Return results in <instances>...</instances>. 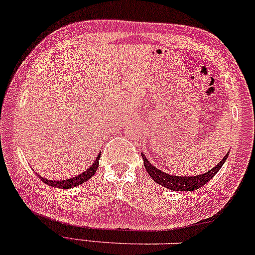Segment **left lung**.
<instances>
[{
  "label": "left lung",
  "mask_w": 255,
  "mask_h": 255,
  "mask_svg": "<svg viewBox=\"0 0 255 255\" xmlns=\"http://www.w3.org/2000/svg\"><path fill=\"white\" fill-rule=\"evenodd\" d=\"M228 155L229 154H227L225 157L220 160V163H219L217 166H214L212 170L207 171L205 174L195 175V177H177V175L167 174L165 172L158 170L157 167L151 165V164L148 162V159L144 157L143 154H141L143 158L144 168H146L150 177L154 179V181L159 183L160 186L166 187L167 189L175 191H193L196 189H199V188L204 186L206 182H209L210 180L218 173V171L220 170L223 163H225L227 158H228Z\"/></svg>",
  "instance_id": "1"
}]
</instances>
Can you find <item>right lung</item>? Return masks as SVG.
<instances>
[{
	"label": "right lung",
	"instance_id": "add662e5",
	"mask_svg": "<svg viewBox=\"0 0 255 255\" xmlns=\"http://www.w3.org/2000/svg\"><path fill=\"white\" fill-rule=\"evenodd\" d=\"M99 158H100V154L98 155V157L96 158L95 163L90 166L87 171H84L83 173L76 175L72 179H67V180H61V181H53V180H48L44 179L43 177H38L45 185L51 186V187H56V188H61V189H69V188H74L78 185H82L85 181L93 177V174L96 173V171L98 170V166H99Z\"/></svg>",
	"mask_w": 255,
	"mask_h": 255
}]
</instances>
